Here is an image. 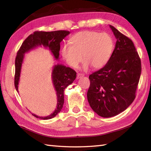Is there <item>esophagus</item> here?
Wrapping results in <instances>:
<instances>
[{
	"label": "esophagus",
	"instance_id": "esophagus-1",
	"mask_svg": "<svg viewBox=\"0 0 151 151\" xmlns=\"http://www.w3.org/2000/svg\"><path fill=\"white\" fill-rule=\"evenodd\" d=\"M83 76H84V75H83V74L78 73V74H77V76H76V78L79 79V78H81L83 77Z\"/></svg>",
	"mask_w": 151,
	"mask_h": 151
}]
</instances>
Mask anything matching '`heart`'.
<instances>
[{
  "label": "heart",
  "instance_id": "heart-1",
  "mask_svg": "<svg viewBox=\"0 0 151 151\" xmlns=\"http://www.w3.org/2000/svg\"><path fill=\"white\" fill-rule=\"evenodd\" d=\"M114 47L113 38L109 34L86 30L73 35L70 38V44H65L62 47L61 54L73 68L77 67L83 58L84 69L89 66L97 69L108 62Z\"/></svg>",
  "mask_w": 151,
  "mask_h": 151
}]
</instances>
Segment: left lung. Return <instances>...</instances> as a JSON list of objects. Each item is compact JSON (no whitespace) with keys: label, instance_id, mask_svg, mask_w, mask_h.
I'll return each mask as SVG.
<instances>
[{"label":"left lung","instance_id":"8db88e82","mask_svg":"<svg viewBox=\"0 0 151 151\" xmlns=\"http://www.w3.org/2000/svg\"><path fill=\"white\" fill-rule=\"evenodd\" d=\"M117 41L104 67L89 75V104L99 116L111 117L124 111L136 97L142 65L132 41L110 25Z\"/></svg>","mask_w":151,"mask_h":151}]
</instances>
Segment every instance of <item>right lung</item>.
<instances>
[{"instance_id":"right-lung-1","label":"right lung","mask_w":151,"mask_h":151,"mask_svg":"<svg viewBox=\"0 0 151 151\" xmlns=\"http://www.w3.org/2000/svg\"><path fill=\"white\" fill-rule=\"evenodd\" d=\"M70 34L66 30H57L52 32L36 31L30 34L24 42L22 43L20 49L15 58V87L18 92V84L20 79L22 63L25 53L36 49L37 47L43 46L49 49L56 60L59 59L60 43L64 38ZM76 77V73L70 67L62 64H57L53 67L52 71V84L55 89L57 96V105L55 110L50 115L45 117H40L36 114L32 115L41 119L47 120L54 117L58 114L63 108L64 103V91L65 89L72 84Z\"/></svg>"}]
</instances>
